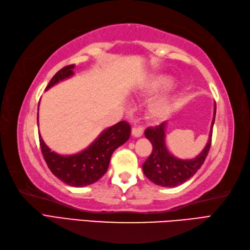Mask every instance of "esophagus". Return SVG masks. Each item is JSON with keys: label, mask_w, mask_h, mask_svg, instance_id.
I'll list each match as a JSON object with an SVG mask.
<instances>
[{"label": "esophagus", "mask_w": 250, "mask_h": 250, "mask_svg": "<svg viewBox=\"0 0 250 250\" xmlns=\"http://www.w3.org/2000/svg\"><path fill=\"white\" fill-rule=\"evenodd\" d=\"M131 134L134 137H141L142 134H144V128L140 126H134L131 128Z\"/></svg>", "instance_id": "esophagus-1"}]
</instances>
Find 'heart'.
<instances>
[{"mask_svg":"<svg viewBox=\"0 0 250 250\" xmlns=\"http://www.w3.org/2000/svg\"><path fill=\"white\" fill-rule=\"evenodd\" d=\"M175 80L167 74H157L147 78L139 88L141 96H153L164 91L174 85ZM176 99L171 95L157 97L147 105V114L151 119L163 120L169 115L175 109Z\"/></svg>","mask_w":250,"mask_h":250,"instance_id":"obj_1","label":"heart"}]
</instances>
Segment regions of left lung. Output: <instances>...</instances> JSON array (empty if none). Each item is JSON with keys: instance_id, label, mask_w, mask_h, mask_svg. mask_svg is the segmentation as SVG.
<instances>
[{"instance_id": "obj_1", "label": "left lung", "mask_w": 250, "mask_h": 250, "mask_svg": "<svg viewBox=\"0 0 250 250\" xmlns=\"http://www.w3.org/2000/svg\"><path fill=\"white\" fill-rule=\"evenodd\" d=\"M216 106L213 111V119L211 129L208 137V141L204 150L196 157L192 160H180L169 153L166 146V129L167 122L155 127H147L145 135L153 146L152 153L142 165L144 174L157 186L174 188L182 185L189 180L204 164L206 156L209 152L211 145L212 126L215 123Z\"/></svg>"}]
</instances>
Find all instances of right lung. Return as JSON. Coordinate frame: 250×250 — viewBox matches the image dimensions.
Wrapping results in <instances>:
<instances>
[{"label":"right lung","instance_id":"right-lung-1","mask_svg":"<svg viewBox=\"0 0 250 250\" xmlns=\"http://www.w3.org/2000/svg\"><path fill=\"white\" fill-rule=\"evenodd\" d=\"M74 64L67 65L56 73L46 89L72 76ZM130 126L126 121L104 129L93 144L82 152L72 155L55 153L39 135L41 151L53 174L71 187H85L96 182L108 170L111 155L129 139Z\"/></svg>","mask_w":250,"mask_h":250}]
</instances>
